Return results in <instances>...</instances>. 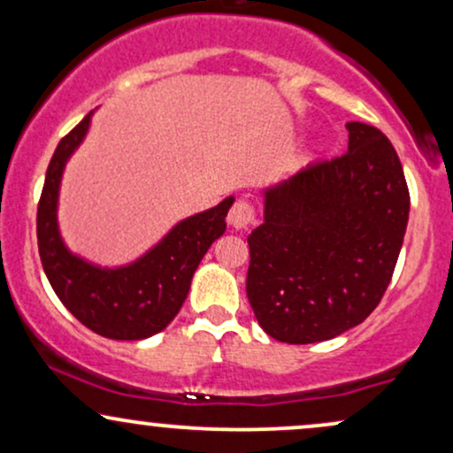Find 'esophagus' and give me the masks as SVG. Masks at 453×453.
Here are the masks:
<instances>
[{
    "instance_id": "esophagus-1",
    "label": "esophagus",
    "mask_w": 453,
    "mask_h": 453,
    "mask_svg": "<svg viewBox=\"0 0 453 453\" xmlns=\"http://www.w3.org/2000/svg\"><path fill=\"white\" fill-rule=\"evenodd\" d=\"M253 219H256V211H253V206L244 200H238L236 204L232 206L230 215H227V223H230L234 230H247L253 223Z\"/></svg>"
}]
</instances>
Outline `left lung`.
Instances as JSON below:
<instances>
[{"label":"left lung","mask_w":453,"mask_h":453,"mask_svg":"<svg viewBox=\"0 0 453 453\" xmlns=\"http://www.w3.org/2000/svg\"><path fill=\"white\" fill-rule=\"evenodd\" d=\"M349 149L262 189L249 234L247 298L266 334L330 341L362 324L386 294L409 221V189L392 142L347 123Z\"/></svg>","instance_id":"left-lung-1"}]
</instances>
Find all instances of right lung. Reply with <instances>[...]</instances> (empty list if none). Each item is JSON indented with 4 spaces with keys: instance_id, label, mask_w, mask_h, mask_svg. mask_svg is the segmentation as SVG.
<instances>
[{
    "instance_id": "1",
    "label": "right lung",
    "mask_w": 453,
    "mask_h": 453,
    "mask_svg": "<svg viewBox=\"0 0 453 453\" xmlns=\"http://www.w3.org/2000/svg\"><path fill=\"white\" fill-rule=\"evenodd\" d=\"M87 114L57 144L38 204V249L57 298L96 334L142 341L164 330L183 306L191 279L209 247L226 232L234 196L173 226L147 253L121 266H100L70 251L59 230V189L65 164L89 132Z\"/></svg>"
}]
</instances>
